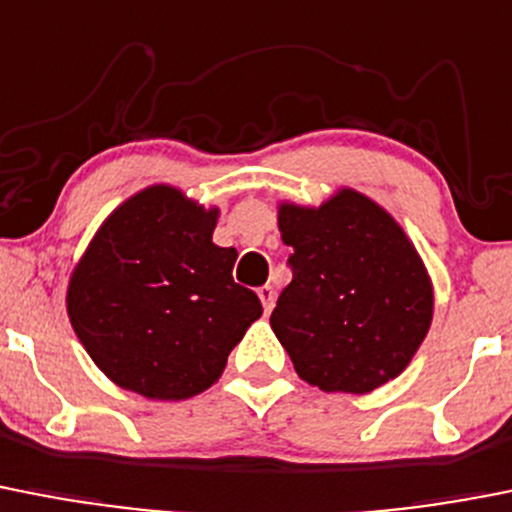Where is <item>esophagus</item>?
Listing matches in <instances>:
<instances>
[{
  "label": "esophagus",
  "instance_id": "34e87169",
  "mask_svg": "<svg viewBox=\"0 0 512 512\" xmlns=\"http://www.w3.org/2000/svg\"><path fill=\"white\" fill-rule=\"evenodd\" d=\"M259 299H261V304H264V312L269 314L271 307H274V299H276L274 287H269V284H266V287H259Z\"/></svg>",
  "mask_w": 512,
  "mask_h": 512
}]
</instances>
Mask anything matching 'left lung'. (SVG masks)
I'll use <instances>...</instances> for the list:
<instances>
[{"instance_id": "8db88e82", "label": "left lung", "mask_w": 512, "mask_h": 512, "mask_svg": "<svg viewBox=\"0 0 512 512\" xmlns=\"http://www.w3.org/2000/svg\"><path fill=\"white\" fill-rule=\"evenodd\" d=\"M281 241L292 281L271 330L309 386L370 393L393 381L424 342L434 289L414 243L378 203L340 190L320 208L284 203Z\"/></svg>"}]
</instances>
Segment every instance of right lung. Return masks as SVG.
<instances>
[{
    "label": "right lung",
    "instance_id": "right-lung-1",
    "mask_svg": "<svg viewBox=\"0 0 512 512\" xmlns=\"http://www.w3.org/2000/svg\"><path fill=\"white\" fill-rule=\"evenodd\" d=\"M218 208L170 185L121 203L75 266L68 317L116 386L182 401L213 386L261 302L233 281L236 248L213 243Z\"/></svg>",
    "mask_w": 512,
    "mask_h": 512
}]
</instances>
